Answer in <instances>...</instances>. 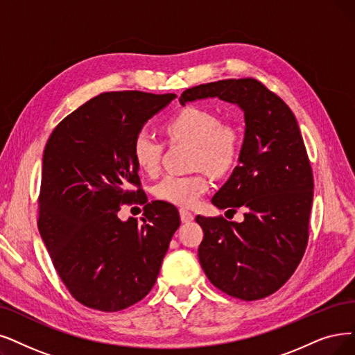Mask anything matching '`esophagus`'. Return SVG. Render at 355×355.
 Here are the masks:
<instances>
[{"label": "esophagus", "mask_w": 355, "mask_h": 355, "mask_svg": "<svg viewBox=\"0 0 355 355\" xmlns=\"http://www.w3.org/2000/svg\"><path fill=\"white\" fill-rule=\"evenodd\" d=\"M179 212H180V220H182L183 223H189V221H192V220L195 218V216L192 214L191 211H187V209H180Z\"/></svg>", "instance_id": "obj_1"}]
</instances>
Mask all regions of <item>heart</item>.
<instances>
[{
	"label": "heart",
	"instance_id": "obj_1",
	"mask_svg": "<svg viewBox=\"0 0 355 355\" xmlns=\"http://www.w3.org/2000/svg\"><path fill=\"white\" fill-rule=\"evenodd\" d=\"M170 143L192 144V166L205 167L214 175H224L236 164L242 137L237 126L223 122L214 112L189 106L178 112L164 123ZM164 143L151 132L141 130L132 141V155L137 166L144 173H159ZM209 179L205 170L192 175H166L153 188L154 196L160 201L178 207H193L208 191Z\"/></svg>",
	"mask_w": 355,
	"mask_h": 355
}]
</instances>
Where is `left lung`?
<instances>
[{
    "instance_id": "1",
    "label": "left lung",
    "mask_w": 355,
    "mask_h": 355,
    "mask_svg": "<svg viewBox=\"0 0 355 355\" xmlns=\"http://www.w3.org/2000/svg\"><path fill=\"white\" fill-rule=\"evenodd\" d=\"M218 97L245 112V141L230 179L212 196L220 209L245 208L242 223L196 216L204 239L198 258L223 293L259 300L286 284L309 240L313 172L299 123L279 96L254 78L187 89L180 103Z\"/></svg>"
}]
</instances>
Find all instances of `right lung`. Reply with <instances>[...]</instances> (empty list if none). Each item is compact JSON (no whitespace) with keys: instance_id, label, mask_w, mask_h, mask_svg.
<instances>
[{"instance_id":"add662e5","label":"right lung","mask_w":355,"mask_h":355,"mask_svg":"<svg viewBox=\"0 0 355 355\" xmlns=\"http://www.w3.org/2000/svg\"><path fill=\"white\" fill-rule=\"evenodd\" d=\"M175 97L106 92L69 113L48 139L37 227L56 272L83 306L123 310L155 284L180 217L172 204L144 200L132 141ZM132 202L146 204L141 225L117 217L120 205Z\"/></svg>"}]
</instances>
